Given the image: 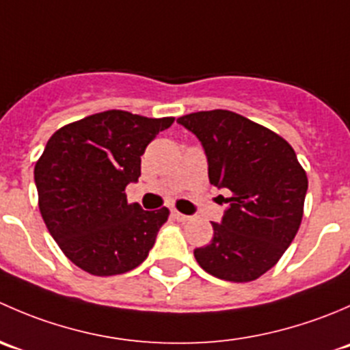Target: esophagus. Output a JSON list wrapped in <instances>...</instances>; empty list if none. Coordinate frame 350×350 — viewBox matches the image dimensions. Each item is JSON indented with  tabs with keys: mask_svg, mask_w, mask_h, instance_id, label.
Instances as JSON below:
<instances>
[{
	"mask_svg": "<svg viewBox=\"0 0 350 350\" xmlns=\"http://www.w3.org/2000/svg\"><path fill=\"white\" fill-rule=\"evenodd\" d=\"M171 215H172V218H174V220H178V221H188V220H191V217H189V215L181 213V211H178V210H172Z\"/></svg>",
	"mask_w": 350,
	"mask_h": 350,
	"instance_id": "obj_1",
	"label": "esophagus"
}]
</instances>
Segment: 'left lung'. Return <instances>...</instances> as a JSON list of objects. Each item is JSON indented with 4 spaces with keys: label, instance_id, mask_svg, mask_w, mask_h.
Instances as JSON below:
<instances>
[{
    "label": "left lung",
    "instance_id": "left-lung-1",
    "mask_svg": "<svg viewBox=\"0 0 350 350\" xmlns=\"http://www.w3.org/2000/svg\"><path fill=\"white\" fill-rule=\"evenodd\" d=\"M178 122L200 139L210 183L230 196L213 239L195 249L218 280L249 283L276 266L303 218L308 178L295 150L273 130L228 109L196 111Z\"/></svg>",
    "mask_w": 350,
    "mask_h": 350
}]
</instances>
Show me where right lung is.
Listing matches in <instances>:
<instances>
[{"mask_svg": "<svg viewBox=\"0 0 350 350\" xmlns=\"http://www.w3.org/2000/svg\"><path fill=\"white\" fill-rule=\"evenodd\" d=\"M172 122L108 109L49 139L33 171L38 208L67 259L86 273H129L149 256L169 210H142L125 188L139 179L146 147Z\"/></svg>", "mask_w": 350, "mask_h": 350, "instance_id": "right-lung-1", "label": "right lung"}]
</instances>
